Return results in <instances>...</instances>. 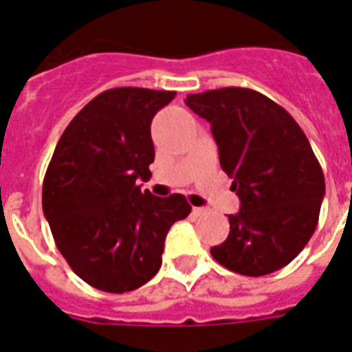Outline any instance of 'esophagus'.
<instances>
[{
  "label": "esophagus",
  "mask_w": 352,
  "mask_h": 352,
  "mask_svg": "<svg viewBox=\"0 0 352 352\" xmlns=\"http://www.w3.org/2000/svg\"><path fill=\"white\" fill-rule=\"evenodd\" d=\"M192 213H194V217H203V214L208 213V210L206 208H194V210H192Z\"/></svg>",
  "instance_id": "1"
}]
</instances>
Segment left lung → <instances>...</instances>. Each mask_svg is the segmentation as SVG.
<instances>
[{
    "mask_svg": "<svg viewBox=\"0 0 352 352\" xmlns=\"http://www.w3.org/2000/svg\"><path fill=\"white\" fill-rule=\"evenodd\" d=\"M185 104L211 123L220 167L241 203L211 256L239 275L278 272L319 222L324 174L309 139L284 107L256 89H210L186 95Z\"/></svg>",
    "mask_w": 352,
    "mask_h": 352,
    "instance_id": "8db88e82",
    "label": "left lung"
}]
</instances>
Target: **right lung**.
<instances>
[{
	"mask_svg": "<svg viewBox=\"0 0 352 352\" xmlns=\"http://www.w3.org/2000/svg\"><path fill=\"white\" fill-rule=\"evenodd\" d=\"M176 91L113 88L68 123L42 186L56 247L91 287L129 292L162 266L170 226L188 217L185 195L141 192L155 160L151 120Z\"/></svg>",
	"mask_w": 352,
	"mask_h": 352,
	"instance_id": "right-lung-1",
	"label": "right lung"
}]
</instances>
